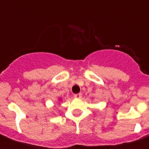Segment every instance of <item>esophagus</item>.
Masks as SVG:
<instances>
[{
    "label": "esophagus",
    "instance_id": "34e87169",
    "mask_svg": "<svg viewBox=\"0 0 149 149\" xmlns=\"http://www.w3.org/2000/svg\"><path fill=\"white\" fill-rule=\"evenodd\" d=\"M81 95H81V93H78V94H74V98H81Z\"/></svg>",
    "mask_w": 149,
    "mask_h": 149
}]
</instances>
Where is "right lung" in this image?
Instances as JSON below:
<instances>
[{
	"mask_svg": "<svg viewBox=\"0 0 149 149\" xmlns=\"http://www.w3.org/2000/svg\"><path fill=\"white\" fill-rule=\"evenodd\" d=\"M59 101H62V99H61V98H60V99H59Z\"/></svg>",
	"mask_w": 149,
	"mask_h": 149,
	"instance_id": "1",
	"label": "right lung"
}]
</instances>
